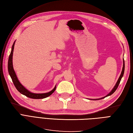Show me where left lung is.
<instances>
[{"mask_svg":"<svg viewBox=\"0 0 133 133\" xmlns=\"http://www.w3.org/2000/svg\"><path fill=\"white\" fill-rule=\"evenodd\" d=\"M124 69H125V63H124V60L123 59V69H122V73H121V74H120V76H119V79H118V80L117 82H116V84L115 85L114 87L113 88V89H112L111 90V91L109 92V93L108 95H107L105 96H104V97L102 98H100V99H91V100H95L102 99H103V98H104L107 97V96H109V95H111V94H113L114 92L115 91V90H116V89H117V88H118V86H119V83H120V81H121V79H122V77H123V75H124Z\"/></svg>","mask_w":133,"mask_h":133,"instance_id":"8db88e82","label":"left lung"}]
</instances>
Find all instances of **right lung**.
I'll use <instances>...</instances> for the list:
<instances>
[{
  "mask_svg": "<svg viewBox=\"0 0 133 133\" xmlns=\"http://www.w3.org/2000/svg\"><path fill=\"white\" fill-rule=\"evenodd\" d=\"M15 42V41L14 42L13 45H12L11 51V53L10 54L9 57L8 63V69L9 74L12 79V81H13V82L14 83V86L16 88V89L18 90V91L21 92V94L25 95L28 98H32V99H43V98H45L48 97V96H50L51 94H53L54 92V91L55 90L56 85L54 87V89L49 92H46V93L36 94V93H33V92H31L28 90H27L26 88L24 87H23L22 84L19 82V80L18 79V78L17 76V75H16L15 72L13 69V60H12V59H13V50H14Z\"/></svg>",
  "mask_w": 133,
  "mask_h": 133,
  "instance_id": "add662e5",
  "label": "right lung"
}]
</instances>
